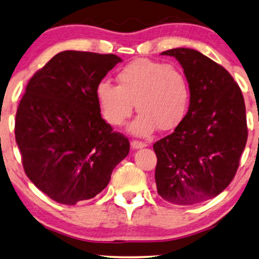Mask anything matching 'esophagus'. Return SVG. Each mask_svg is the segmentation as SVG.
Wrapping results in <instances>:
<instances>
[{"mask_svg":"<svg viewBox=\"0 0 259 259\" xmlns=\"http://www.w3.org/2000/svg\"><path fill=\"white\" fill-rule=\"evenodd\" d=\"M131 146H132L133 150H139V148H144L147 146L146 143H143V141H138V140H133L131 143Z\"/></svg>","mask_w":259,"mask_h":259,"instance_id":"obj_1","label":"esophagus"}]
</instances>
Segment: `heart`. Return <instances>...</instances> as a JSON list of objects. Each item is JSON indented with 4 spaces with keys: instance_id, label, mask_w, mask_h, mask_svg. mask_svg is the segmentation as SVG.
<instances>
[{
    "instance_id": "1",
    "label": "heart",
    "mask_w": 259,
    "mask_h": 259,
    "mask_svg": "<svg viewBox=\"0 0 259 259\" xmlns=\"http://www.w3.org/2000/svg\"><path fill=\"white\" fill-rule=\"evenodd\" d=\"M118 86L102 81L95 95L106 121L120 126L133 112L140 113L130 131L147 136L155 127L175 128L182 121L189 105V86L185 77L173 66L139 59L123 67L116 75Z\"/></svg>"
}]
</instances>
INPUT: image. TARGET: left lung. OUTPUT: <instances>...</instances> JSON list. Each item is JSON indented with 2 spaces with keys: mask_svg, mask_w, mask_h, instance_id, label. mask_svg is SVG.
Instances as JSON below:
<instances>
[{
  "mask_svg": "<svg viewBox=\"0 0 259 259\" xmlns=\"http://www.w3.org/2000/svg\"><path fill=\"white\" fill-rule=\"evenodd\" d=\"M161 55L182 65L190 106L175 132L153 145L159 196L177 205L211 199L232 182L245 148L247 127L242 91L224 67L190 48Z\"/></svg>",
  "mask_w": 259,
  "mask_h": 259,
  "instance_id": "8db88e82",
  "label": "left lung"
}]
</instances>
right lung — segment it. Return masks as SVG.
<instances>
[{
	"instance_id": "right-lung-1",
	"label": "right lung",
	"mask_w": 259,
	"mask_h": 259,
	"mask_svg": "<svg viewBox=\"0 0 259 259\" xmlns=\"http://www.w3.org/2000/svg\"><path fill=\"white\" fill-rule=\"evenodd\" d=\"M114 54L65 51L27 84L15 120L24 172L56 203L94 198L130 152V141L102 119L95 90Z\"/></svg>"
}]
</instances>
